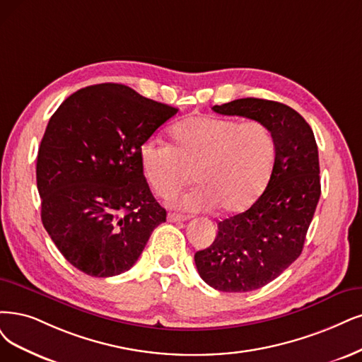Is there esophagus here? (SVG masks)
<instances>
[{"mask_svg": "<svg viewBox=\"0 0 362 362\" xmlns=\"http://www.w3.org/2000/svg\"><path fill=\"white\" fill-rule=\"evenodd\" d=\"M167 219H168V222H185L186 219H188V216L180 215V213H168Z\"/></svg>", "mask_w": 362, "mask_h": 362, "instance_id": "obj_1", "label": "esophagus"}]
</instances>
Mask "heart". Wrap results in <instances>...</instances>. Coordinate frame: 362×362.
<instances>
[{"mask_svg":"<svg viewBox=\"0 0 362 362\" xmlns=\"http://www.w3.org/2000/svg\"><path fill=\"white\" fill-rule=\"evenodd\" d=\"M173 144L149 139L140 147L144 179L159 197L179 191L192 177L188 194L171 202L185 210L219 207L234 213L250 206L270 180L276 139L262 120L192 116L171 128Z\"/></svg>","mask_w":362,"mask_h":362,"instance_id":"b5f03b06","label":"heart"}]
</instances>
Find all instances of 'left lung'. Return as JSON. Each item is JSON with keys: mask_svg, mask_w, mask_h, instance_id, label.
Returning a JSON list of instances; mask_svg holds the SVG:
<instances>
[{"mask_svg": "<svg viewBox=\"0 0 362 362\" xmlns=\"http://www.w3.org/2000/svg\"><path fill=\"white\" fill-rule=\"evenodd\" d=\"M213 110L262 120L276 139L265 191L246 211L221 221L215 242L194 257L211 288L249 292L270 284L301 255L320 197L317 146L310 125L286 104L240 98Z\"/></svg>", "mask_w": 362, "mask_h": 362, "instance_id": "1", "label": "left lung"}]
</instances>
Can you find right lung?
Wrapping results in <instances>:
<instances>
[{"instance_id":"1","label":"right lung","mask_w":362,"mask_h":362,"mask_svg":"<svg viewBox=\"0 0 362 362\" xmlns=\"http://www.w3.org/2000/svg\"><path fill=\"white\" fill-rule=\"evenodd\" d=\"M176 107L117 83L80 89L52 115L37 155L42 221L64 258L93 277L129 270L167 211L140 147Z\"/></svg>"}]
</instances>
